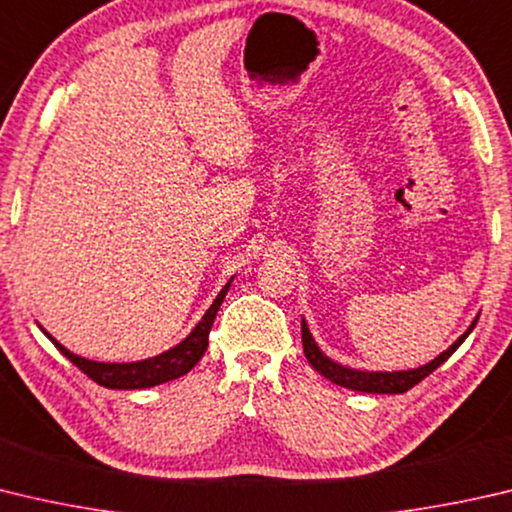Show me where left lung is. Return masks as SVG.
Masks as SVG:
<instances>
[{
	"label": "left lung",
	"mask_w": 512,
	"mask_h": 512,
	"mask_svg": "<svg viewBox=\"0 0 512 512\" xmlns=\"http://www.w3.org/2000/svg\"><path fill=\"white\" fill-rule=\"evenodd\" d=\"M477 320L479 315L475 318V322L470 324L468 331L463 333V336L454 342L450 349H445L439 358H434L432 362H427V365L410 369V371H360V369H349L345 365H338V362H333L331 358L324 356L320 347L315 345V340L304 320H302V347L309 365L324 378H329L331 383L347 389H356V392H367V394H403L407 389H412L414 385L421 383L425 376H430L436 367H441L443 362L459 349L461 342L470 336V331L475 329Z\"/></svg>",
	"instance_id": "1"
}]
</instances>
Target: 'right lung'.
Masks as SVG:
<instances>
[{
    "instance_id": "right-lung-1",
    "label": "right lung",
    "mask_w": 512,
    "mask_h": 512,
    "mask_svg": "<svg viewBox=\"0 0 512 512\" xmlns=\"http://www.w3.org/2000/svg\"><path fill=\"white\" fill-rule=\"evenodd\" d=\"M232 282V280H230ZM230 282L221 288L217 300L210 304V309L206 315L199 320L197 327L190 331V336L185 338L179 345L172 347L170 351H163L159 356L147 358V360H138V362H96V360H87L82 356H76L69 349H64L58 340L46 333L55 347L60 349L62 356H67L73 365H76L80 371L94 380V383L109 387V389H145V387H154V385H163L167 380H174L197 365L201 360L203 353L208 349V336L212 329V322H215V315L219 311L221 302L230 288Z\"/></svg>"
}]
</instances>
